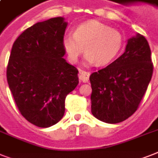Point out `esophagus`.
<instances>
[{"mask_svg": "<svg viewBox=\"0 0 158 158\" xmlns=\"http://www.w3.org/2000/svg\"><path fill=\"white\" fill-rule=\"evenodd\" d=\"M89 76H90V72L84 71V70L79 69V79L80 81L84 82V83H86V82H88V80L89 79Z\"/></svg>", "mask_w": 158, "mask_h": 158, "instance_id": "esophagus-1", "label": "esophagus"}]
</instances>
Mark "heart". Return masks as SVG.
<instances>
[{
	"instance_id": "b5f03b06",
	"label": "heart",
	"mask_w": 158,
	"mask_h": 158,
	"mask_svg": "<svg viewBox=\"0 0 158 158\" xmlns=\"http://www.w3.org/2000/svg\"><path fill=\"white\" fill-rule=\"evenodd\" d=\"M123 43L120 32L95 20L81 23L73 34L67 33L62 38V47L71 63L78 61L84 48L87 63L96 62L100 66L115 59L122 48Z\"/></svg>"
}]
</instances>
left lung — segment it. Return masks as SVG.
<instances>
[{
    "label": "left lung",
    "mask_w": 158,
    "mask_h": 158,
    "mask_svg": "<svg viewBox=\"0 0 158 158\" xmlns=\"http://www.w3.org/2000/svg\"><path fill=\"white\" fill-rule=\"evenodd\" d=\"M153 65L147 39L128 40L125 52L90 75L92 114L108 124L124 121L137 110L152 79Z\"/></svg>",
    "instance_id": "obj_1"
}]
</instances>
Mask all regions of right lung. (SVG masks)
I'll list each match as a JSON object with an SVG mask.
<instances>
[{"mask_svg": "<svg viewBox=\"0 0 158 158\" xmlns=\"http://www.w3.org/2000/svg\"><path fill=\"white\" fill-rule=\"evenodd\" d=\"M63 17L33 24L14 43L6 77L21 115L41 128L54 125L64 113V101L79 84L78 69L63 58Z\"/></svg>", "mask_w": 158, "mask_h": 158, "instance_id": "add662e5", "label": "right lung"}]
</instances>
